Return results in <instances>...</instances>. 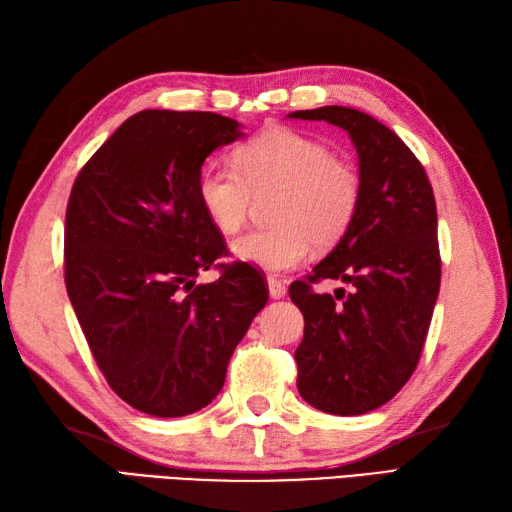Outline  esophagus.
<instances>
[{"instance_id":"esophagus-1","label":"esophagus","mask_w":512,"mask_h":512,"mask_svg":"<svg viewBox=\"0 0 512 512\" xmlns=\"http://www.w3.org/2000/svg\"><path fill=\"white\" fill-rule=\"evenodd\" d=\"M268 292H270V297H273V299L286 297V284H284V281H281V279L270 275V277H268Z\"/></svg>"}]
</instances>
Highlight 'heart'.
<instances>
[{
	"label": "heart",
	"instance_id": "b5f03b06",
	"mask_svg": "<svg viewBox=\"0 0 512 512\" xmlns=\"http://www.w3.org/2000/svg\"><path fill=\"white\" fill-rule=\"evenodd\" d=\"M235 167H204L198 200L217 231L233 235L246 224L255 200L275 195L270 204L275 226L233 244L242 262L270 273L301 264L312 244L334 246L361 206L363 182L354 162L297 129H262L235 149Z\"/></svg>",
	"mask_w": 512,
	"mask_h": 512
}]
</instances>
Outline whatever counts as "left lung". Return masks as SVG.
Instances as JSON below:
<instances>
[{"label":"left lung","mask_w":512,"mask_h":512,"mask_svg":"<svg viewBox=\"0 0 512 512\" xmlns=\"http://www.w3.org/2000/svg\"><path fill=\"white\" fill-rule=\"evenodd\" d=\"M290 116L343 127L358 154L363 198L350 231L288 292L306 321L295 352L301 398L361 416L398 394L427 341L442 273L436 198L422 162L376 118L339 105ZM325 278L348 290L317 293Z\"/></svg>","instance_id":"1"}]
</instances>
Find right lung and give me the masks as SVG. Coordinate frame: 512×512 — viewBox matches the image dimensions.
<instances>
[{
	"instance_id": "add662e5",
	"label": "right lung",
	"mask_w": 512,
	"mask_h": 512,
	"mask_svg": "<svg viewBox=\"0 0 512 512\" xmlns=\"http://www.w3.org/2000/svg\"><path fill=\"white\" fill-rule=\"evenodd\" d=\"M239 138L213 112L145 110L85 162L65 209V288L118 398L158 418L189 416L220 394L226 367L268 284L228 255L198 200L213 149ZM221 277L195 285L202 269Z\"/></svg>"
}]
</instances>
